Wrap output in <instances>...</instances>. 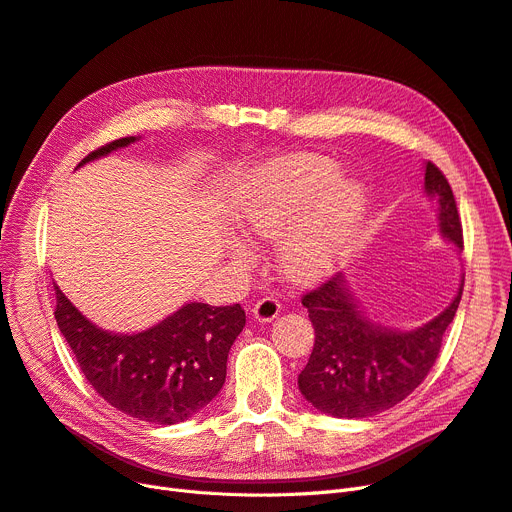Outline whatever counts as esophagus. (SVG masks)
Instances as JSON below:
<instances>
[{
    "label": "esophagus",
    "instance_id": "1",
    "mask_svg": "<svg viewBox=\"0 0 512 512\" xmlns=\"http://www.w3.org/2000/svg\"><path fill=\"white\" fill-rule=\"evenodd\" d=\"M278 314H280L278 299L270 297V295L261 297L253 308V316L259 320V323H270V320H274Z\"/></svg>",
    "mask_w": 512,
    "mask_h": 512
}]
</instances>
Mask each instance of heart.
Returning <instances> with one entry per match:
<instances>
[{
	"label": "heart",
	"instance_id": "b5f03b06",
	"mask_svg": "<svg viewBox=\"0 0 512 512\" xmlns=\"http://www.w3.org/2000/svg\"><path fill=\"white\" fill-rule=\"evenodd\" d=\"M337 179L339 168L333 162L297 156L259 168L242 192L238 219L246 234L270 240L290 230L278 257L282 272L295 282L318 280L331 272L363 221V187ZM316 201L315 211L298 222V215ZM232 255L240 263L251 261V251L238 242Z\"/></svg>",
	"mask_w": 512,
	"mask_h": 512
}]
</instances>
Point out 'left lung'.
<instances>
[{"mask_svg":"<svg viewBox=\"0 0 512 512\" xmlns=\"http://www.w3.org/2000/svg\"><path fill=\"white\" fill-rule=\"evenodd\" d=\"M426 194L439 204L441 234L464 249L462 221L449 181L426 162ZM458 295L430 323L413 331L388 329L358 310L342 274L301 297L314 327L310 361L297 382L306 401L333 418H369L382 413L418 388L441 352L443 335L460 306Z\"/></svg>","mask_w":512,"mask_h":512,"instance_id":"obj_1","label":"left lung"}]
</instances>
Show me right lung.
Wrapping results in <instances>:
<instances>
[{
    "label": "right lung",
    "instance_id": "obj_1",
    "mask_svg": "<svg viewBox=\"0 0 512 512\" xmlns=\"http://www.w3.org/2000/svg\"><path fill=\"white\" fill-rule=\"evenodd\" d=\"M111 141L78 164L135 143ZM54 318L88 384L118 411L151 424H179L211 403L225 382L227 354L246 323L240 304H185L162 323L120 335L92 325L54 285Z\"/></svg>",
    "mask_w": 512,
    "mask_h": 512
}]
</instances>
